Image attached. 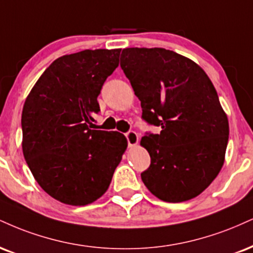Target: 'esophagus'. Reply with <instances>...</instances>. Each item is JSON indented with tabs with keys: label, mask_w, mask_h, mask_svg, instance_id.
I'll list each match as a JSON object with an SVG mask.
<instances>
[{
	"label": "esophagus",
	"mask_w": 253,
	"mask_h": 253,
	"mask_svg": "<svg viewBox=\"0 0 253 253\" xmlns=\"http://www.w3.org/2000/svg\"><path fill=\"white\" fill-rule=\"evenodd\" d=\"M127 141H128L129 147H133V146H136L139 142V135L138 133L134 132V130H129V132L126 133Z\"/></svg>",
	"instance_id": "esophagus-1"
}]
</instances>
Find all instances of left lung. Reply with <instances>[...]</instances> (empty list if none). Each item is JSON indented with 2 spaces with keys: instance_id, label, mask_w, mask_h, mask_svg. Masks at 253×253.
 I'll return each instance as SVG.
<instances>
[{
  "instance_id": "1",
  "label": "left lung",
  "mask_w": 253,
  "mask_h": 253,
  "mask_svg": "<svg viewBox=\"0 0 253 253\" xmlns=\"http://www.w3.org/2000/svg\"><path fill=\"white\" fill-rule=\"evenodd\" d=\"M120 66L141 101L142 119L161 127L140 141L151 157L141 173L145 186L167 203L199 196L220 172L229 141L213 84L192 60L164 48H126Z\"/></svg>"
}]
</instances>
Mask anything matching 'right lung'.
Masks as SVG:
<instances>
[{
    "mask_svg": "<svg viewBox=\"0 0 253 253\" xmlns=\"http://www.w3.org/2000/svg\"><path fill=\"white\" fill-rule=\"evenodd\" d=\"M120 49H86L54 61L22 111V151L35 180L54 199L84 206L108 190L127 140L90 129L97 96L119 66Z\"/></svg>",
    "mask_w": 253,
    "mask_h": 253,
    "instance_id": "right-lung-1",
    "label": "right lung"
}]
</instances>
